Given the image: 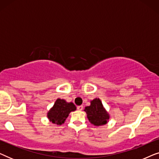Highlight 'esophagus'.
<instances>
[{"label": "esophagus", "mask_w": 159, "mask_h": 159, "mask_svg": "<svg viewBox=\"0 0 159 159\" xmlns=\"http://www.w3.org/2000/svg\"><path fill=\"white\" fill-rule=\"evenodd\" d=\"M77 108L78 111H82V109H83V106H78Z\"/></svg>", "instance_id": "obj_1"}]
</instances>
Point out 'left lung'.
Wrapping results in <instances>:
<instances>
[{"instance_id": "1", "label": "left lung", "mask_w": 159, "mask_h": 159, "mask_svg": "<svg viewBox=\"0 0 159 159\" xmlns=\"http://www.w3.org/2000/svg\"><path fill=\"white\" fill-rule=\"evenodd\" d=\"M84 111L87 113V116L90 123L95 126L106 125L109 119L108 113L104 109L101 101L98 98L91 101L90 106L85 107Z\"/></svg>"}]
</instances>
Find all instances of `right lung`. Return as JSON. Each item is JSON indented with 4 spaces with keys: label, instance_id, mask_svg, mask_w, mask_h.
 <instances>
[{
    "label": "right lung",
    "instance_id": "add662e5",
    "mask_svg": "<svg viewBox=\"0 0 159 159\" xmlns=\"http://www.w3.org/2000/svg\"><path fill=\"white\" fill-rule=\"evenodd\" d=\"M76 110V106L73 103H67L64 100L57 99L53 107L48 113V117L52 123L62 125L68 117L69 113Z\"/></svg>",
    "mask_w": 159,
    "mask_h": 159
}]
</instances>
